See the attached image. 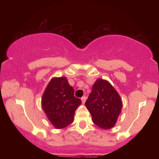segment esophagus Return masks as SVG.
Returning a JSON list of instances; mask_svg holds the SVG:
<instances>
[{
  "label": "esophagus",
  "mask_w": 159,
  "mask_h": 159,
  "mask_svg": "<svg viewBox=\"0 0 159 159\" xmlns=\"http://www.w3.org/2000/svg\"><path fill=\"white\" fill-rule=\"evenodd\" d=\"M86 99H87V97H86V96H83V97L81 98V101H82V103H85V102H86Z\"/></svg>",
  "instance_id": "esophagus-1"
}]
</instances>
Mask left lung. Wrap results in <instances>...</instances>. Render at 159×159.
I'll list each match as a JSON object with an SVG mask.
<instances>
[{
	"mask_svg": "<svg viewBox=\"0 0 159 159\" xmlns=\"http://www.w3.org/2000/svg\"><path fill=\"white\" fill-rule=\"evenodd\" d=\"M85 105L93 122L103 129L114 126L123 107L121 98L114 87L101 78L95 82Z\"/></svg>",
	"mask_w": 159,
	"mask_h": 159,
	"instance_id": "obj_1",
	"label": "left lung"
}]
</instances>
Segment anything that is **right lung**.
I'll return each mask as SVG.
<instances>
[{
  "mask_svg": "<svg viewBox=\"0 0 159 159\" xmlns=\"http://www.w3.org/2000/svg\"><path fill=\"white\" fill-rule=\"evenodd\" d=\"M81 104L75 97L74 89L66 78H54L45 88L42 107L49 121L56 129H63L72 123L75 111Z\"/></svg>",
  "mask_w": 159,
  "mask_h": 159,
  "instance_id": "add662e5",
  "label": "right lung"
}]
</instances>
